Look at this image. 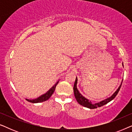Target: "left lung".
<instances>
[{
    "label": "left lung",
    "mask_w": 132,
    "mask_h": 132,
    "mask_svg": "<svg viewBox=\"0 0 132 132\" xmlns=\"http://www.w3.org/2000/svg\"><path fill=\"white\" fill-rule=\"evenodd\" d=\"M122 66L123 65V63H122ZM77 78L76 77V79L75 82V85H74V87H73V90H74V94H75V98L76 99L77 102L79 103L80 105H82L84 107L89 108V109H95V108L101 107V106H104V104H107L108 103H109V102H111V100H112L113 98L116 97V95H117V94L118 93L119 91H120L121 86L122 85V82L120 86H119V88L117 89L116 91L113 93V94L112 95L111 97H110L109 98H108L105 99V100L102 101V102L97 103H95V104H93L91 102V101H89L88 99H86V98H85L84 96H82V94L79 93L78 89L77 88Z\"/></svg>",
    "instance_id": "8db88e82"
}]
</instances>
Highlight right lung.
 I'll return each instance as SVG.
<instances>
[{"mask_svg":"<svg viewBox=\"0 0 132 132\" xmlns=\"http://www.w3.org/2000/svg\"><path fill=\"white\" fill-rule=\"evenodd\" d=\"M59 81H57L56 82V84H55L53 87H52L51 89H50L47 92L46 94H43L41 95V96L39 97L38 98H36V99H32V100H28V99H26L27 101H28L30 103H40V102H45V101L47 100L48 98H50V97L52 96V95L53 94V93L55 91L56 86L57 84H58Z\"/></svg>","mask_w":132,"mask_h":132,"instance_id":"obj_1","label":"right lung"}]
</instances>
